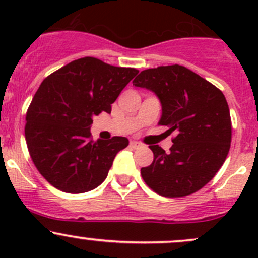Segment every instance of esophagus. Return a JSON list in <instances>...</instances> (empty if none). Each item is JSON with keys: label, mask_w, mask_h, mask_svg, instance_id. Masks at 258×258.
Masks as SVG:
<instances>
[{"label": "esophagus", "mask_w": 258, "mask_h": 258, "mask_svg": "<svg viewBox=\"0 0 258 258\" xmlns=\"http://www.w3.org/2000/svg\"><path fill=\"white\" fill-rule=\"evenodd\" d=\"M130 147L133 148V149H137V148L142 147V144L137 141H131V142H130Z\"/></svg>", "instance_id": "1"}]
</instances>
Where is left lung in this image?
Wrapping results in <instances>:
<instances>
[{"label": "left lung", "instance_id": "obj_1", "mask_svg": "<svg viewBox=\"0 0 258 258\" xmlns=\"http://www.w3.org/2000/svg\"><path fill=\"white\" fill-rule=\"evenodd\" d=\"M159 97V125L174 132L170 152L150 146L152 165L141 168L144 182L166 198L193 194L206 185L226 161L232 120L226 97L188 68L174 64L147 69L133 80Z\"/></svg>", "mask_w": 258, "mask_h": 258}]
</instances>
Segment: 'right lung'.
<instances>
[{
  "label": "right lung",
  "instance_id": "1",
  "mask_svg": "<svg viewBox=\"0 0 258 258\" xmlns=\"http://www.w3.org/2000/svg\"><path fill=\"white\" fill-rule=\"evenodd\" d=\"M138 74L135 68L106 64L93 57L76 59L43 80L28 111L25 139L32 162L59 190L86 193L108 176L126 137L93 141V117L111 104Z\"/></svg>",
  "mask_w": 258,
  "mask_h": 258
}]
</instances>
